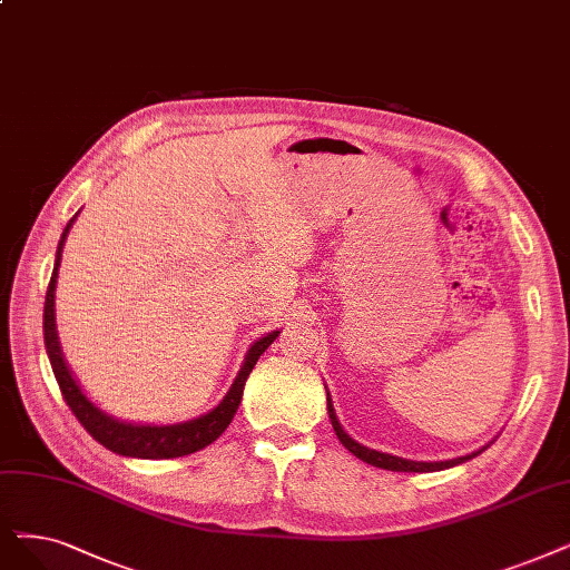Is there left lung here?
I'll return each mask as SVG.
<instances>
[{
  "label": "left lung",
  "instance_id": "obj_1",
  "mask_svg": "<svg viewBox=\"0 0 570 570\" xmlns=\"http://www.w3.org/2000/svg\"><path fill=\"white\" fill-rule=\"evenodd\" d=\"M327 412H330V421H332V428L336 432L338 442L344 444L353 456H357L360 461L370 463L374 468H383V470H395V472H435V470H446V468H453L459 463H465L470 461L472 456H476V453H470V456H461V459H453V461H442V463H419V461H406V459H400V456H391V453H381V451H374V449H367L357 444L355 440H351L344 430H341L338 421H336V414H334V406H332V400H330V393H327Z\"/></svg>",
  "mask_w": 570,
  "mask_h": 570
}]
</instances>
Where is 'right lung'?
Masks as SVG:
<instances>
[{
	"instance_id": "right-lung-1",
	"label": "right lung",
	"mask_w": 570,
	"mask_h": 570,
	"mask_svg": "<svg viewBox=\"0 0 570 570\" xmlns=\"http://www.w3.org/2000/svg\"><path fill=\"white\" fill-rule=\"evenodd\" d=\"M77 219V215L67 222L65 232L58 243V253H56V266H53V276L47 289V302H43V344H47V353L51 360V367L56 374V381L60 385L62 400L67 406L72 409V414L79 419V423L88 430V435L102 446H107L114 453H121V456H132V459H177V456H187V453H194L203 446L213 444L226 425L232 423L236 409L243 397V385L257 364L259 355L273 344V338L278 336V332H271L264 338H259L257 344L249 348L243 370L236 376L232 391L226 393L219 406H215L210 414L200 416L189 423H179V425H132V423H121L114 421L111 416L102 414L94 402H88V397L81 393L77 381L72 379L70 370L62 360L60 344H58V334H56V321H53V292H56V278H58V266H60V255H62V245L67 234H70V226Z\"/></svg>"
}]
</instances>
